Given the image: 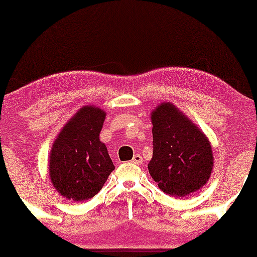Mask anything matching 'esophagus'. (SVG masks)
<instances>
[{"label": "esophagus", "instance_id": "34e87169", "mask_svg": "<svg viewBox=\"0 0 257 257\" xmlns=\"http://www.w3.org/2000/svg\"><path fill=\"white\" fill-rule=\"evenodd\" d=\"M132 163H134V164H137V165L142 164V156H141V155H139V154H136L135 156L133 157Z\"/></svg>", "mask_w": 257, "mask_h": 257}]
</instances>
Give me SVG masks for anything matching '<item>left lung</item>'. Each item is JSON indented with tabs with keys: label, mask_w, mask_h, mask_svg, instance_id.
<instances>
[{
	"label": "left lung",
	"mask_w": 257,
	"mask_h": 257,
	"mask_svg": "<svg viewBox=\"0 0 257 257\" xmlns=\"http://www.w3.org/2000/svg\"><path fill=\"white\" fill-rule=\"evenodd\" d=\"M150 116L154 151L148 170L158 187L179 198L201 189L214 166L207 136L171 102L160 103Z\"/></svg>",
	"instance_id": "obj_1"
}]
</instances>
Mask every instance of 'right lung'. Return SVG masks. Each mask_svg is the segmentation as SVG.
<instances>
[{
  "mask_svg": "<svg viewBox=\"0 0 257 257\" xmlns=\"http://www.w3.org/2000/svg\"><path fill=\"white\" fill-rule=\"evenodd\" d=\"M104 118L103 109L86 104L64 124L52 143L50 180L66 199H91L115 169L106 144L100 141Z\"/></svg>",
  "mask_w": 257,
  "mask_h": 257,
  "instance_id": "1",
  "label": "right lung"
}]
</instances>
